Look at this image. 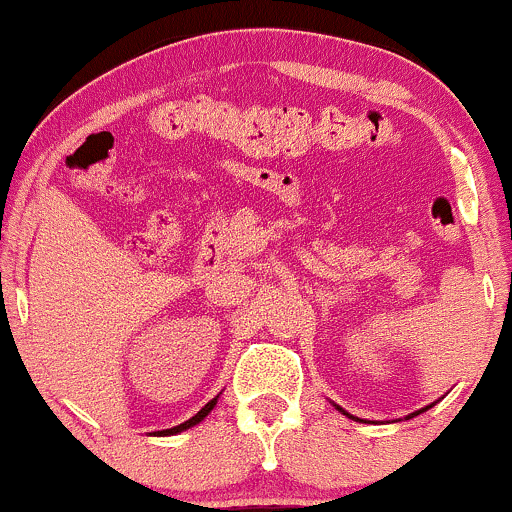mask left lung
Wrapping results in <instances>:
<instances>
[{
    "mask_svg": "<svg viewBox=\"0 0 512 512\" xmlns=\"http://www.w3.org/2000/svg\"><path fill=\"white\" fill-rule=\"evenodd\" d=\"M411 416H414V414H411Z\"/></svg>",
    "mask_w": 512,
    "mask_h": 512,
    "instance_id": "obj_1",
    "label": "left lung"
}]
</instances>
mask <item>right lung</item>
<instances>
[{
    "instance_id": "obj_1",
    "label": "right lung",
    "mask_w": 512,
    "mask_h": 512,
    "mask_svg": "<svg viewBox=\"0 0 512 512\" xmlns=\"http://www.w3.org/2000/svg\"><path fill=\"white\" fill-rule=\"evenodd\" d=\"M216 399H219V397H214V399H211V402L207 404V407H202V409H199V411H197V414H195V416H192V419H190V421H185V424H180V426H175V428H166V431H156V433H158V436H173V433H180V431H185V428H190V426H195V424H199V421H202V419H204V416H207V414H209V411H211V409H214Z\"/></svg>"
}]
</instances>
